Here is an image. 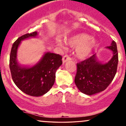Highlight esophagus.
Wrapping results in <instances>:
<instances>
[{"label":"esophagus","mask_w":126,"mask_h":126,"mask_svg":"<svg viewBox=\"0 0 126 126\" xmlns=\"http://www.w3.org/2000/svg\"><path fill=\"white\" fill-rule=\"evenodd\" d=\"M71 60V57H69L68 55H64L63 57V58H62V61H63V63H65V62L68 61V60Z\"/></svg>","instance_id":"obj_1"}]
</instances>
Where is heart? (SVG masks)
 Returning a JSON list of instances; mask_svg holds the SVG:
<instances>
[{"label": "heart", "mask_w": 126, "mask_h": 126, "mask_svg": "<svg viewBox=\"0 0 126 126\" xmlns=\"http://www.w3.org/2000/svg\"><path fill=\"white\" fill-rule=\"evenodd\" d=\"M69 45L77 46L76 48V54L78 58L85 59L88 58L94 48L96 41L93 37L85 33H79L68 39L66 41ZM57 43L62 48H64L63 43L60 41H57Z\"/></svg>", "instance_id": "heart-1"}]
</instances>
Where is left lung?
<instances>
[{"instance_id": "8db88e82", "label": "left lung", "mask_w": 126, "mask_h": 126, "mask_svg": "<svg viewBox=\"0 0 126 126\" xmlns=\"http://www.w3.org/2000/svg\"><path fill=\"white\" fill-rule=\"evenodd\" d=\"M107 48L113 53V56L107 63L102 64L98 62L95 54L77 63L75 83L82 93L91 95L104 91L113 80L118 62L116 43L112 41Z\"/></svg>"}]
</instances>
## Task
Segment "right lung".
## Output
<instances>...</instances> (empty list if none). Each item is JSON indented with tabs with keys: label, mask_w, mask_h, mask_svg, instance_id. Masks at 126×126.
I'll return each mask as SVG.
<instances>
[{
	"label": "right lung",
	"mask_w": 126,
	"mask_h": 126,
	"mask_svg": "<svg viewBox=\"0 0 126 126\" xmlns=\"http://www.w3.org/2000/svg\"><path fill=\"white\" fill-rule=\"evenodd\" d=\"M37 35V32L35 31L19 37L12 45L9 59L13 81L20 90L33 96H41L51 89L55 81L56 70L62 64V56L48 52L32 67H25L19 65L16 54L21 41Z\"/></svg>",
	"instance_id": "1"
}]
</instances>
